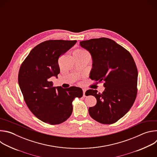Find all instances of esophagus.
I'll return each mask as SVG.
<instances>
[{
  "instance_id": "obj_1",
  "label": "esophagus",
  "mask_w": 157,
  "mask_h": 157,
  "mask_svg": "<svg viewBox=\"0 0 157 157\" xmlns=\"http://www.w3.org/2000/svg\"><path fill=\"white\" fill-rule=\"evenodd\" d=\"M82 91H83V96H85V93L86 91V89H82Z\"/></svg>"
}]
</instances>
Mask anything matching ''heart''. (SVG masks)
<instances>
[{
    "label": "heart",
    "instance_id": "obj_1",
    "mask_svg": "<svg viewBox=\"0 0 157 157\" xmlns=\"http://www.w3.org/2000/svg\"><path fill=\"white\" fill-rule=\"evenodd\" d=\"M74 53H75L76 54H78V55H88V56H89L88 52L86 50H85L82 48H78L74 52Z\"/></svg>",
    "mask_w": 157,
    "mask_h": 157
}]
</instances>
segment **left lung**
<instances>
[{
    "label": "left lung",
    "mask_w": 157,
    "mask_h": 157,
    "mask_svg": "<svg viewBox=\"0 0 157 157\" xmlns=\"http://www.w3.org/2000/svg\"><path fill=\"white\" fill-rule=\"evenodd\" d=\"M80 46L90 53L93 68L91 79L104 81V91L89 89L85 94L94 96L95 106L89 108L90 116L103 124L115 123L132 106L137 93V68L130 53L107 38L80 41Z\"/></svg>",
    "instance_id": "8db88e82"
}]
</instances>
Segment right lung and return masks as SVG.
Wrapping results in <instances>:
<instances>
[{
	"label": "right lung",
	"instance_id": "add662e5",
	"mask_svg": "<svg viewBox=\"0 0 157 157\" xmlns=\"http://www.w3.org/2000/svg\"><path fill=\"white\" fill-rule=\"evenodd\" d=\"M76 40H48L33 48L22 63L18 77L24 100L32 113L41 121L55 125L72 114V102L81 98L80 87H53L50 78L60 73L59 57L73 47Z\"/></svg>",
	"mask_w": 157,
	"mask_h": 157
}]
</instances>
